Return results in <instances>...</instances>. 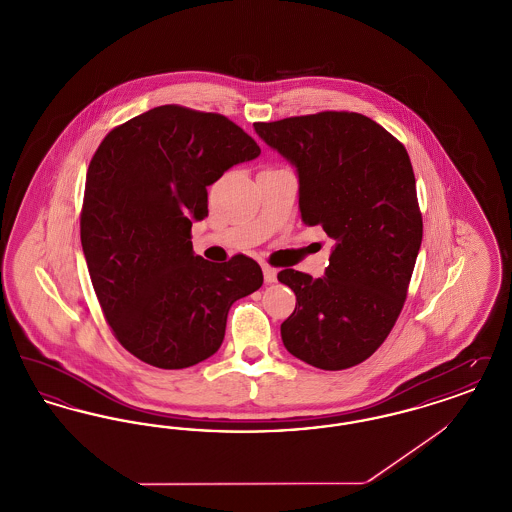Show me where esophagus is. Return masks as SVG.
Masks as SVG:
<instances>
[{"label": "esophagus", "instance_id": "obj_1", "mask_svg": "<svg viewBox=\"0 0 512 512\" xmlns=\"http://www.w3.org/2000/svg\"><path fill=\"white\" fill-rule=\"evenodd\" d=\"M263 276H265V282H268V284L276 282V268L263 265Z\"/></svg>", "mask_w": 512, "mask_h": 512}]
</instances>
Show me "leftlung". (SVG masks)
Masks as SVG:
<instances>
[{"instance_id": "1", "label": "left lung", "mask_w": 512, "mask_h": 512, "mask_svg": "<svg viewBox=\"0 0 512 512\" xmlns=\"http://www.w3.org/2000/svg\"><path fill=\"white\" fill-rule=\"evenodd\" d=\"M253 126L297 169L303 222L336 240L322 278L278 272L297 297L282 341L322 370L359 365L399 317L422 244L409 153L378 122L349 111Z\"/></svg>"}]
</instances>
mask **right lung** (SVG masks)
<instances>
[{
  "mask_svg": "<svg viewBox=\"0 0 512 512\" xmlns=\"http://www.w3.org/2000/svg\"><path fill=\"white\" fill-rule=\"evenodd\" d=\"M261 147L219 113L161 105L113 128L94 153L80 240L101 311L122 347L157 368H188L219 351L234 301L263 286L245 257L194 255L192 222L207 186Z\"/></svg>",
  "mask_w": 512,
  "mask_h": 512,
  "instance_id": "obj_1",
  "label": "right lung"
}]
</instances>
